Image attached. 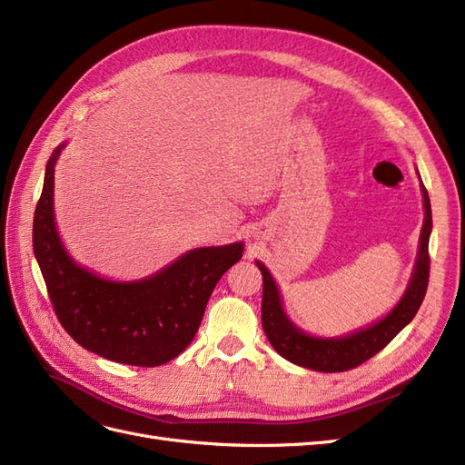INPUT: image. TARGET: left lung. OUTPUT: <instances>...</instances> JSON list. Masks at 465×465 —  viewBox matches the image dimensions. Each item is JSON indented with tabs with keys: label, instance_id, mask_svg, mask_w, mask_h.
<instances>
[{
	"label": "left lung",
	"instance_id": "left-lung-1",
	"mask_svg": "<svg viewBox=\"0 0 465 465\" xmlns=\"http://www.w3.org/2000/svg\"><path fill=\"white\" fill-rule=\"evenodd\" d=\"M420 192H423L425 205V221L423 231L419 238V254L415 262V270L411 275L407 291L393 311L378 320L369 328H362L355 333L343 337H331V340H322L301 331L294 323L285 316L283 306H281L279 289L267 267L258 262V267L263 277V297H262V326L267 340L281 357L299 364L304 369H312L318 372H343L359 367L364 361L374 357L378 351H382L393 337H396L407 323H410L420 302L425 299L429 285V236L432 229V213L430 200L427 188L420 182Z\"/></svg>",
	"mask_w": 465,
	"mask_h": 465
}]
</instances>
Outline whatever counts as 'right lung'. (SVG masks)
<instances>
[{
  "instance_id": "right-lung-1",
  "label": "right lung",
  "mask_w": 465,
  "mask_h": 465,
  "mask_svg": "<svg viewBox=\"0 0 465 465\" xmlns=\"http://www.w3.org/2000/svg\"><path fill=\"white\" fill-rule=\"evenodd\" d=\"M35 211L33 248L54 312L87 351L134 367H159L178 357L198 331L223 273L242 258L244 244L195 248L142 281L118 283L94 275L67 254L54 223V164Z\"/></svg>"
}]
</instances>
